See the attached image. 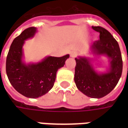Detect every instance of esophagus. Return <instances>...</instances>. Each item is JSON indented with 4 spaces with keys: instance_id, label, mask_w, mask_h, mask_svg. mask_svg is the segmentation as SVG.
Wrapping results in <instances>:
<instances>
[{
    "instance_id": "obj_1",
    "label": "esophagus",
    "mask_w": 128,
    "mask_h": 128,
    "mask_svg": "<svg viewBox=\"0 0 128 128\" xmlns=\"http://www.w3.org/2000/svg\"><path fill=\"white\" fill-rule=\"evenodd\" d=\"M76 56V53L75 52H70V57H72V58H75Z\"/></svg>"
}]
</instances>
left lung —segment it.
Listing matches in <instances>:
<instances>
[{
	"mask_svg": "<svg viewBox=\"0 0 128 128\" xmlns=\"http://www.w3.org/2000/svg\"><path fill=\"white\" fill-rule=\"evenodd\" d=\"M100 32V40L90 46V54L94 57L78 56L74 82L81 92L90 98H101L108 95L118 83L122 73L123 62L119 44L110 33L100 26H92ZM106 56L108 67L105 72H99L93 67L96 58Z\"/></svg>",
	"mask_w": 128,
	"mask_h": 128,
	"instance_id": "8db88e82",
	"label": "left lung"
}]
</instances>
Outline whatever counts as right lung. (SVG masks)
Here are the masks:
<instances>
[{
  "mask_svg": "<svg viewBox=\"0 0 128 128\" xmlns=\"http://www.w3.org/2000/svg\"><path fill=\"white\" fill-rule=\"evenodd\" d=\"M37 31L36 27H30L15 38L6 62V72L11 85L18 92L30 98L40 97L52 89L56 72L70 57L69 54L62 57L48 56L40 62L26 63L23 46Z\"/></svg>",
  "mask_w": 128,
  "mask_h": 128,
  "instance_id": "1",
  "label": "right lung"
}]
</instances>
